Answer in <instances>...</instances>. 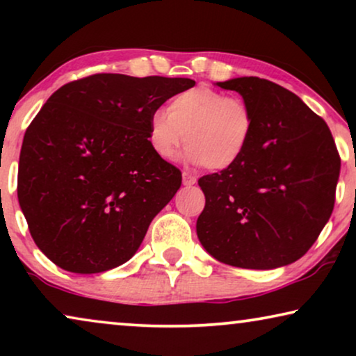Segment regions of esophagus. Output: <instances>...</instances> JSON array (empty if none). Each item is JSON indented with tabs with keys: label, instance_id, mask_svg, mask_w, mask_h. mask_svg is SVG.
<instances>
[{
	"label": "esophagus",
	"instance_id": "esophagus-1",
	"mask_svg": "<svg viewBox=\"0 0 356 356\" xmlns=\"http://www.w3.org/2000/svg\"><path fill=\"white\" fill-rule=\"evenodd\" d=\"M194 183H196V177H193V175H189V173H183V184H184V186H193Z\"/></svg>",
	"mask_w": 356,
	"mask_h": 356
}]
</instances>
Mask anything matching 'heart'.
I'll return each instance as SVG.
<instances>
[{
	"label": "heart",
	"mask_w": 356,
	"mask_h": 356,
	"mask_svg": "<svg viewBox=\"0 0 356 356\" xmlns=\"http://www.w3.org/2000/svg\"><path fill=\"white\" fill-rule=\"evenodd\" d=\"M254 118L250 105L211 87L175 95L167 111L149 116L147 138L155 155L170 160L186 143V160L222 172L240 162L250 145Z\"/></svg>",
	"instance_id": "heart-1"
}]
</instances>
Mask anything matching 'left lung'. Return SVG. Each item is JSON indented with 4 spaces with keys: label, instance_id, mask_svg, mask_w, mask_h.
Returning a JSON list of instances; mask_svg holds the SVG:
<instances>
[{
    "label": "left lung",
    "instance_id": "left-lung-1",
    "mask_svg": "<svg viewBox=\"0 0 356 356\" xmlns=\"http://www.w3.org/2000/svg\"><path fill=\"white\" fill-rule=\"evenodd\" d=\"M216 86L235 90L254 118L235 167L199 178L206 207L196 232L223 264L269 270L298 261L335 202L340 157L325 121L293 92L259 77Z\"/></svg>",
    "mask_w": 356,
    "mask_h": 356
}]
</instances>
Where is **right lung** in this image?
<instances>
[{
  "label": "right lung",
  "instance_id": "1",
  "mask_svg": "<svg viewBox=\"0 0 356 356\" xmlns=\"http://www.w3.org/2000/svg\"><path fill=\"white\" fill-rule=\"evenodd\" d=\"M188 77L94 74L60 87L24 136L17 197L43 254L74 274L136 254L181 172L150 147L149 116Z\"/></svg>",
  "mask_w": 356,
  "mask_h": 356
}]
</instances>
